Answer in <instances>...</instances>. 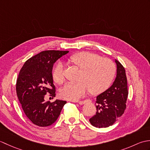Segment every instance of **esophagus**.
<instances>
[{"label":"esophagus","mask_w":150,"mask_h":150,"mask_svg":"<svg viewBox=\"0 0 150 150\" xmlns=\"http://www.w3.org/2000/svg\"><path fill=\"white\" fill-rule=\"evenodd\" d=\"M77 103H78L79 104L82 105V104H86V103H91V100L88 99V100H82V101H78Z\"/></svg>","instance_id":"obj_1"}]
</instances>
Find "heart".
Masks as SVG:
<instances>
[{
	"label": "heart",
	"instance_id": "heart-1",
	"mask_svg": "<svg viewBox=\"0 0 150 150\" xmlns=\"http://www.w3.org/2000/svg\"><path fill=\"white\" fill-rule=\"evenodd\" d=\"M70 61L81 69L79 81L68 82L60 91V95L69 100H78L84 97L90 90L91 94H98L105 91L112 82L115 73V65L109 59L93 53L82 52L70 57ZM63 64L59 62L53 71V79L56 83L64 81Z\"/></svg>",
	"mask_w": 150,
	"mask_h": 150
}]
</instances>
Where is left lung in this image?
I'll use <instances>...</instances> for the list:
<instances>
[{
    "label": "left lung",
    "instance_id": "1",
    "mask_svg": "<svg viewBox=\"0 0 150 150\" xmlns=\"http://www.w3.org/2000/svg\"><path fill=\"white\" fill-rule=\"evenodd\" d=\"M117 65V75L113 84L96 99L97 112L90 119L92 126L96 128H106L116 122L126 109L128 91L124 68L115 59Z\"/></svg>",
    "mask_w": 150,
    "mask_h": 150
}]
</instances>
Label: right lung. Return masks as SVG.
Here are the masks:
<instances>
[{"instance_id":"right-lung-1","label":"right lung","mask_w":150,"mask_h":150,"mask_svg":"<svg viewBox=\"0 0 150 150\" xmlns=\"http://www.w3.org/2000/svg\"><path fill=\"white\" fill-rule=\"evenodd\" d=\"M68 51L47 50L38 53L25 62L18 76L16 90L25 115L37 126L52 125L60 115L66 101L56 99L45 102L50 93L55 97L52 69L53 64Z\"/></svg>"}]
</instances>
